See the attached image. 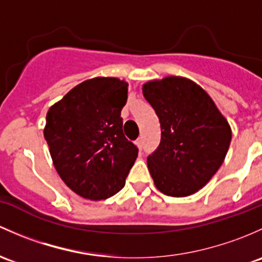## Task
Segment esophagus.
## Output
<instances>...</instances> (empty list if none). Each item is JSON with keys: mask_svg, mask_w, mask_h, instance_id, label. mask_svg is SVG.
Returning a JSON list of instances; mask_svg holds the SVG:
<instances>
[{"mask_svg": "<svg viewBox=\"0 0 262 262\" xmlns=\"http://www.w3.org/2000/svg\"><path fill=\"white\" fill-rule=\"evenodd\" d=\"M135 144H136V146L139 147L140 150H142V147H144V140H142V139H137Z\"/></svg>", "mask_w": 262, "mask_h": 262, "instance_id": "esophagus-1", "label": "esophagus"}]
</instances>
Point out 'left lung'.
I'll use <instances>...</instances> for the list:
<instances>
[{
  "label": "left lung",
  "instance_id": "left-lung-1",
  "mask_svg": "<svg viewBox=\"0 0 262 262\" xmlns=\"http://www.w3.org/2000/svg\"><path fill=\"white\" fill-rule=\"evenodd\" d=\"M160 120L161 141L147 158L154 184L182 198L201 190L225 161L232 139L228 121L195 82L168 75L142 84Z\"/></svg>",
  "mask_w": 262,
  "mask_h": 262
}]
</instances>
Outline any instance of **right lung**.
I'll return each mask as SVG.
<instances>
[{
  "label": "right lung",
  "instance_id": "right-lung-1",
  "mask_svg": "<svg viewBox=\"0 0 262 262\" xmlns=\"http://www.w3.org/2000/svg\"><path fill=\"white\" fill-rule=\"evenodd\" d=\"M128 83L96 77L72 88L47 113L44 137L54 168L78 195L102 201L123 187L137 147L123 135Z\"/></svg>",
  "mask_w": 262,
  "mask_h": 262
}]
</instances>
